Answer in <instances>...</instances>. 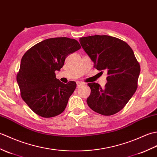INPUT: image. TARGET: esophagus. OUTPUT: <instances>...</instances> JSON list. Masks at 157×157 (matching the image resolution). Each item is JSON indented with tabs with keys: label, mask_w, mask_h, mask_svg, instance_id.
<instances>
[{
	"label": "esophagus",
	"mask_w": 157,
	"mask_h": 157,
	"mask_svg": "<svg viewBox=\"0 0 157 157\" xmlns=\"http://www.w3.org/2000/svg\"><path fill=\"white\" fill-rule=\"evenodd\" d=\"M83 84H84V83L82 82H80V81L76 82V85H77V87H79V86L83 85Z\"/></svg>",
	"instance_id": "1"
}]
</instances>
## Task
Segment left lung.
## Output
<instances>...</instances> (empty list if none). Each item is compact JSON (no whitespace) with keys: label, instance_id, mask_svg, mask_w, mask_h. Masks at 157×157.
Wrapping results in <instances>:
<instances>
[{"label":"left lung","instance_id":"8db88e82","mask_svg":"<svg viewBox=\"0 0 157 157\" xmlns=\"http://www.w3.org/2000/svg\"><path fill=\"white\" fill-rule=\"evenodd\" d=\"M79 41L98 71H107V82L101 88L98 83L88 85L90 94L86 99L89 107L103 116L119 112L137 89L140 67L128 44L109 36L81 37Z\"/></svg>","mask_w":157,"mask_h":157}]
</instances>
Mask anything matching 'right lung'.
Listing matches in <instances>:
<instances>
[{
    "instance_id": "add662e5",
    "label": "right lung",
    "mask_w": 157,
    "mask_h": 157,
    "mask_svg": "<svg viewBox=\"0 0 157 157\" xmlns=\"http://www.w3.org/2000/svg\"><path fill=\"white\" fill-rule=\"evenodd\" d=\"M80 49L76 40L54 37L36 44L23 55L17 81L22 99L38 116L52 117L64 111L76 83L60 82L55 71H60L66 58Z\"/></svg>"
}]
</instances>
